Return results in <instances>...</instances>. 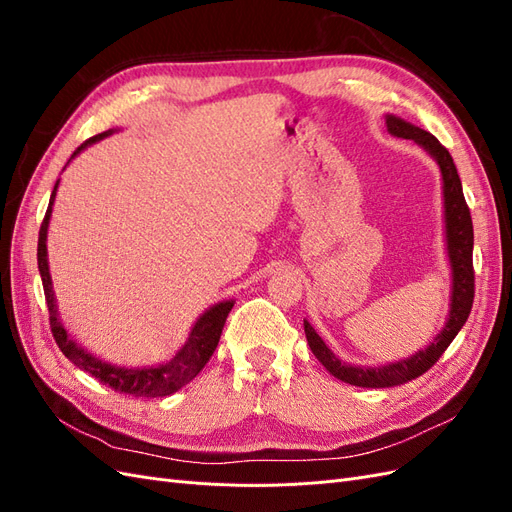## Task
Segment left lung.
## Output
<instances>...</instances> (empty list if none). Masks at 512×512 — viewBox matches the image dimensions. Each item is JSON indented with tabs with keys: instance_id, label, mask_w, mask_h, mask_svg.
Instances as JSON below:
<instances>
[{
	"instance_id": "1",
	"label": "left lung",
	"mask_w": 512,
	"mask_h": 512,
	"mask_svg": "<svg viewBox=\"0 0 512 512\" xmlns=\"http://www.w3.org/2000/svg\"><path fill=\"white\" fill-rule=\"evenodd\" d=\"M386 130L397 138H408L416 145H421L429 156L438 162L442 173V194H444V224H446V250L448 262H451L453 273V290H451V312L444 329L438 337L425 348L412 354L410 359L378 365V367H361L348 365L337 359V356L322 342V337L314 331L312 324L303 320L307 344L312 348L316 359L327 367L329 374L352 386H363V389H386V386H397L410 382L436 363L444 350L451 346L455 335L466 324L472 301H474V267H472V247H474V228L472 215L463 198L461 179L457 175V166L446 147L433 134L412 126L395 115H386Z\"/></svg>"
}]
</instances>
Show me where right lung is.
<instances>
[{
	"label": "right lung",
	"instance_id": "add662e5",
	"mask_svg": "<svg viewBox=\"0 0 512 512\" xmlns=\"http://www.w3.org/2000/svg\"><path fill=\"white\" fill-rule=\"evenodd\" d=\"M113 134V130L102 132L98 136H91L89 141H85L79 149L72 153V158L79 156L83 149L89 145H94L102 141L104 136ZM70 158V160H72ZM57 185L55 183L51 200H49V209H46V215L40 226V237H38V269L42 277V286H44V297H46V307H49V320H51V331L59 350L64 352L68 359L87 374L100 380L102 384L111 386V389L126 393L132 397H166L179 391L181 386L188 384L198 376V371L207 365L211 359V354L218 348L220 335L224 329V322L230 314L232 305L235 301H222L209 307L207 312L196 320V324L190 331L188 342L181 346V350L173 356V359L166 361L164 365H151V367H117L106 363L98 356L89 354L85 348L74 342L70 333L66 331L64 324H61L59 312H57V303H55V292H53V282H51V273H49V258H46V230H49V220L53 213V203H55V194H57Z\"/></svg>",
	"mask_w": 512,
	"mask_h": 512
}]
</instances>
